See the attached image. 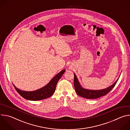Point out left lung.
Returning <instances> with one entry per match:
<instances>
[{
    "instance_id": "left-lung-1",
    "label": "left lung",
    "mask_w": 130,
    "mask_h": 130,
    "mask_svg": "<svg viewBox=\"0 0 130 130\" xmlns=\"http://www.w3.org/2000/svg\"><path fill=\"white\" fill-rule=\"evenodd\" d=\"M118 79L111 86L107 87V88L99 90H89L86 89L82 88L80 85L77 77L75 74H74V87H75V91L76 93L80 96L86 98V99H96L100 98L102 96L106 95L107 94L113 89V88L115 86L116 83L117 82Z\"/></svg>"
}]
</instances>
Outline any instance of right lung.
Returning a JSON list of instances; mask_svg holds the SVG:
<instances>
[{"mask_svg": "<svg viewBox=\"0 0 130 130\" xmlns=\"http://www.w3.org/2000/svg\"><path fill=\"white\" fill-rule=\"evenodd\" d=\"M65 71V69L62 70L60 72L57 74L46 86L35 91H23L18 89L14 85H13L18 93L26 99L32 101L43 100L51 96L53 94L55 88H56L57 83Z\"/></svg>", "mask_w": 130, "mask_h": 130, "instance_id": "add662e5", "label": "right lung"}]
</instances>
